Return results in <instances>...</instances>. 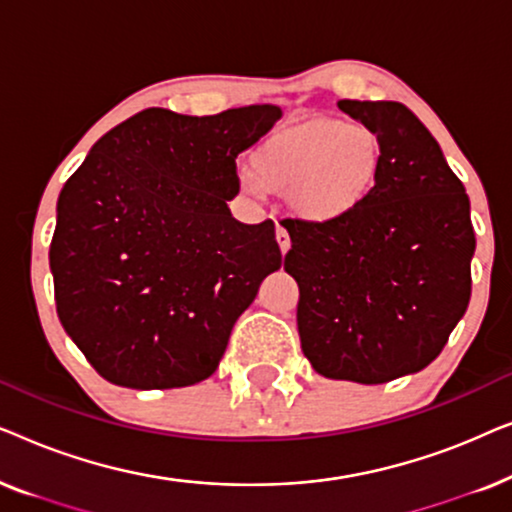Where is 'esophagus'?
Wrapping results in <instances>:
<instances>
[{
	"mask_svg": "<svg viewBox=\"0 0 512 512\" xmlns=\"http://www.w3.org/2000/svg\"><path fill=\"white\" fill-rule=\"evenodd\" d=\"M275 237H277L279 251H282V254H286V251L291 249V237H289V233H286V230H284L282 226H277V230H275Z\"/></svg>",
	"mask_w": 512,
	"mask_h": 512,
	"instance_id": "esophagus-1",
	"label": "esophagus"
}]
</instances>
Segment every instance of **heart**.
<instances>
[{
  "instance_id": "obj_1",
  "label": "heart",
  "mask_w": 512,
  "mask_h": 512,
  "mask_svg": "<svg viewBox=\"0 0 512 512\" xmlns=\"http://www.w3.org/2000/svg\"><path fill=\"white\" fill-rule=\"evenodd\" d=\"M382 137L361 123L310 114L265 135L249 153L247 193H282L293 219L328 228L354 219L382 181Z\"/></svg>"
}]
</instances>
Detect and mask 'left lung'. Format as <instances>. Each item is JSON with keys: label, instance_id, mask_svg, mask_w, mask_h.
<instances>
[{"label": "left lung", "instance_id": "8db88e82", "mask_svg": "<svg viewBox=\"0 0 512 512\" xmlns=\"http://www.w3.org/2000/svg\"><path fill=\"white\" fill-rule=\"evenodd\" d=\"M382 137L387 163L366 207L340 226L286 228L298 333L328 380L382 384L443 352L471 300L475 233L466 188L401 102L340 100Z\"/></svg>", "mask_w": 512, "mask_h": 512}]
</instances>
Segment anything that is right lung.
Here are the masks:
<instances>
[{"mask_svg":"<svg viewBox=\"0 0 512 512\" xmlns=\"http://www.w3.org/2000/svg\"><path fill=\"white\" fill-rule=\"evenodd\" d=\"M282 109L216 116L151 107L97 139L58 198L51 272L60 324L97 373L174 389L219 368L258 286L282 268L275 223H240L235 158Z\"/></svg>","mask_w":512,"mask_h":512,"instance_id":"add662e5","label":"right lung"}]
</instances>
